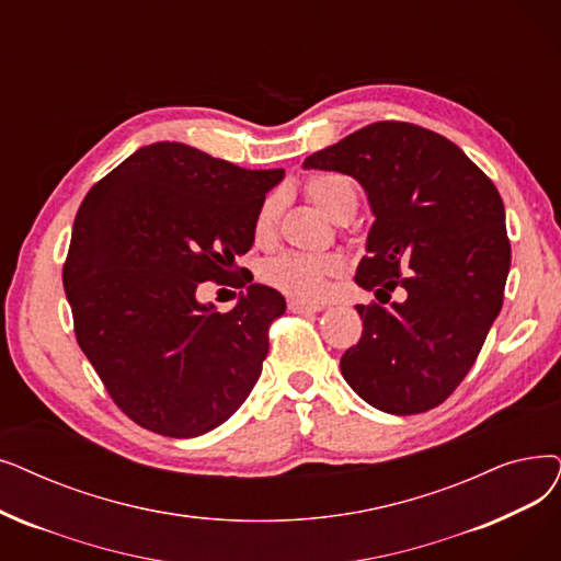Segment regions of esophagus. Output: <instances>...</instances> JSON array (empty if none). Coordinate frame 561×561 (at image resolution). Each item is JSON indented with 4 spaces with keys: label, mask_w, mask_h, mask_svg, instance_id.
Wrapping results in <instances>:
<instances>
[{
    "label": "esophagus",
    "mask_w": 561,
    "mask_h": 561,
    "mask_svg": "<svg viewBox=\"0 0 561 561\" xmlns=\"http://www.w3.org/2000/svg\"><path fill=\"white\" fill-rule=\"evenodd\" d=\"M288 309L294 311V313H316V311L323 309V305H316V302H307V300L294 298V300H288Z\"/></svg>",
    "instance_id": "1"
}]
</instances>
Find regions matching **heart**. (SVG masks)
<instances>
[{
  "mask_svg": "<svg viewBox=\"0 0 561 561\" xmlns=\"http://www.w3.org/2000/svg\"><path fill=\"white\" fill-rule=\"evenodd\" d=\"M305 190H307L309 202L325 217H330V220L341 208L355 206L357 202L353 181L339 174L313 176L309 179ZM277 215H279L277 197H267L261 202L252 225V236L256 245H267V242L275 238ZM341 271H344V263H341L339 256H309V254L288 252L263 263L261 275L267 284L282 290V294H288L300 300H319L325 296L330 279L336 277Z\"/></svg>",
  "mask_w": 561,
  "mask_h": 561,
  "instance_id": "b5f03b06",
  "label": "heart"
}]
</instances>
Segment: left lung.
<instances>
[{
    "label": "left lung",
    "instance_id": "left-lung-1",
    "mask_svg": "<svg viewBox=\"0 0 561 561\" xmlns=\"http://www.w3.org/2000/svg\"><path fill=\"white\" fill-rule=\"evenodd\" d=\"M353 176L374 225L355 282L403 304L355 305L364 323L341 374L369 405L417 415L468 376L502 309L511 265L504 204L493 181L447 137L380 121L302 164Z\"/></svg>",
    "mask_w": 561,
    "mask_h": 561
}]
</instances>
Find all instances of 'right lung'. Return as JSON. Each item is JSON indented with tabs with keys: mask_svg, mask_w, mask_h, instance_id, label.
<instances>
[{
	"mask_svg": "<svg viewBox=\"0 0 561 561\" xmlns=\"http://www.w3.org/2000/svg\"><path fill=\"white\" fill-rule=\"evenodd\" d=\"M284 169H242L181 141L141 146L84 197L64 265L78 344L139 426L197 437L245 403L279 290L240 279L227 314L202 280L236 279L254 215ZM245 277V267H242Z\"/></svg>",
	"mask_w": 561,
	"mask_h": 561,
	"instance_id": "right-lung-1",
	"label": "right lung"
}]
</instances>
